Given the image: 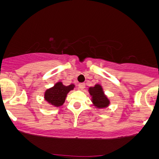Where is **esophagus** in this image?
I'll return each mask as SVG.
<instances>
[{
    "label": "esophagus",
    "mask_w": 159,
    "mask_h": 159,
    "mask_svg": "<svg viewBox=\"0 0 159 159\" xmlns=\"http://www.w3.org/2000/svg\"><path fill=\"white\" fill-rule=\"evenodd\" d=\"M85 87V83H79V84H78V88H79L80 89H83Z\"/></svg>",
    "instance_id": "1"
}]
</instances>
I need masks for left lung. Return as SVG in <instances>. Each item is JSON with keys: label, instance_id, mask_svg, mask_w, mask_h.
<instances>
[{"label": "left lung", "instance_id": "8db88e82", "mask_svg": "<svg viewBox=\"0 0 159 159\" xmlns=\"http://www.w3.org/2000/svg\"><path fill=\"white\" fill-rule=\"evenodd\" d=\"M88 92L91 97L93 105L98 109L108 108L110 104V100L104 92L102 85L96 84L88 89Z\"/></svg>", "mask_w": 159, "mask_h": 159}]
</instances>
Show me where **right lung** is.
I'll list each match as a JSON object with an SVG mask.
<instances>
[{
  "mask_svg": "<svg viewBox=\"0 0 159 159\" xmlns=\"http://www.w3.org/2000/svg\"><path fill=\"white\" fill-rule=\"evenodd\" d=\"M75 87L74 84L64 85L62 81H58L51 88L46 89L44 93V100L50 106L61 107L64 104L67 94Z\"/></svg>",
  "mask_w": 159,
  "mask_h": 159,
  "instance_id": "right-lung-1",
  "label": "right lung"
}]
</instances>
